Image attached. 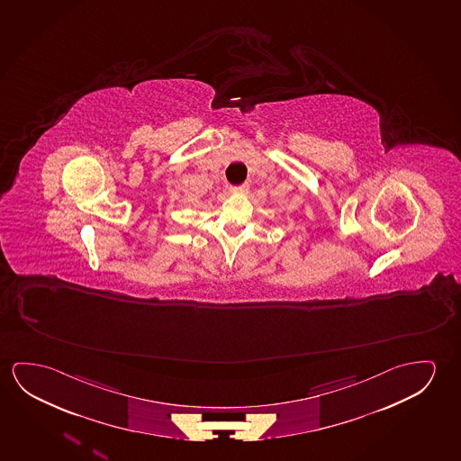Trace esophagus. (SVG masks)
<instances>
[{
    "label": "esophagus",
    "mask_w": 461,
    "mask_h": 461,
    "mask_svg": "<svg viewBox=\"0 0 461 461\" xmlns=\"http://www.w3.org/2000/svg\"><path fill=\"white\" fill-rule=\"evenodd\" d=\"M249 190V185L248 184H242L240 185V186H233L231 188V192L233 193H246Z\"/></svg>",
    "instance_id": "obj_1"
}]
</instances>
